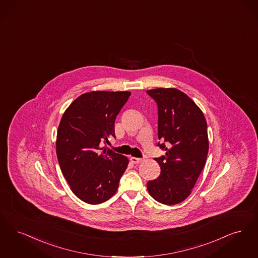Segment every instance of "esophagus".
Segmentation results:
<instances>
[{"instance_id": "1", "label": "esophagus", "mask_w": 258, "mask_h": 258, "mask_svg": "<svg viewBox=\"0 0 258 258\" xmlns=\"http://www.w3.org/2000/svg\"><path fill=\"white\" fill-rule=\"evenodd\" d=\"M130 161H131L133 164H140V163L143 161V159H141V158L131 157L130 158Z\"/></svg>"}]
</instances>
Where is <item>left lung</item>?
Masks as SVG:
<instances>
[{"instance_id": "1", "label": "left lung", "mask_w": 258, "mask_h": 258, "mask_svg": "<svg viewBox=\"0 0 258 258\" xmlns=\"http://www.w3.org/2000/svg\"><path fill=\"white\" fill-rule=\"evenodd\" d=\"M158 105V144L166 155L156 158L161 173L147 182L158 202L174 205L185 201L202 173L209 149L207 123L199 106L177 89L146 91ZM166 144H165L164 143Z\"/></svg>"}]
</instances>
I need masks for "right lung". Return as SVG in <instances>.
I'll use <instances>...</instances> for the list:
<instances>
[{"label": "right lung", "mask_w": 258, "mask_h": 258, "mask_svg": "<svg viewBox=\"0 0 258 258\" xmlns=\"http://www.w3.org/2000/svg\"><path fill=\"white\" fill-rule=\"evenodd\" d=\"M130 91H90L63 112L56 134V157L73 194L89 204L111 199L129 160L102 147L114 137V120Z\"/></svg>", "instance_id": "add662e5"}]
</instances>
